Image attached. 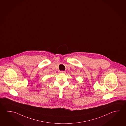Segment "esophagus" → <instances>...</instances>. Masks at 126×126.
<instances>
[{
    "label": "esophagus",
    "instance_id": "obj_1",
    "mask_svg": "<svg viewBox=\"0 0 126 126\" xmlns=\"http://www.w3.org/2000/svg\"><path fill=\"white\" fill-rule=\"evenodd\" d=\"M60 73H65L66 72L65 71H60Z\"/></svg>",
    "mask_w": 126,
    "mask_h": 126
}]
</instances>
